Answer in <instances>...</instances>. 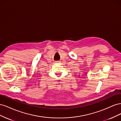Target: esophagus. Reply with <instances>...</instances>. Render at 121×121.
I'll list each match as a JSON object with an SVG mask.
<instances>
[{"instance_id":"obj_1","label":"esophagus","mask_w":121,"mask_h":121,"mask_svg":"<svg viewBox=\"0 0 121 121\" xmlns=\"http://www.w3.org/2000/svg\"><path fill=\"white\" fill-rule=\"evenodd\" d=\"M58 62H59L58 61H56V63H58Z\"/></svg>"}]
</instances>
